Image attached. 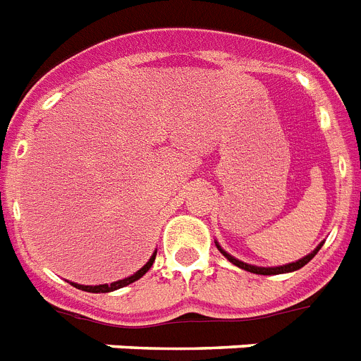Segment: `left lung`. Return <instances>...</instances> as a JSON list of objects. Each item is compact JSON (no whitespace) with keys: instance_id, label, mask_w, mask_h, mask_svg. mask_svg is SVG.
<instances>
[{"instance_id":"8db88e82","label":"left lung","mask_w":361,"mask_h":361,"mask_svg":"<svg viewBox=\"0 0 361 361\" xmlns=\"http://www.w3.org/2000/svg\"><path fill=\"white\" fill-rule=\"evenodd\" d=\"M323 243H324V241H321L319 245L315 247L314 251L310 252V255L302 256L300 260L291 262V264H286V266H279V267L251 266V264H245V262L238 260V258H234V256H232V255H228V252L225 251V249H221V245H219L217 241H216V247H217V249H219V252H221V255L225 256V258H227L228 262H231V264H234V266L240 267V269H245V271H249V273H256V275H282V273H291V271H297V269H300V267H305L306 264H308V262L312 260V258H314V256L317 255V252H319V249H321V247H323Z\"/></svg>"}]
</instances>
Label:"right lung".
Listing matches in <instances>:
<instances>
[{
    "instance_id": "right-lung-1",
    "label": "right lung",
    "mask_w": 361,
    "mask_h": 361,
    "mask_svg": "<svg viewBox=\"0 0 361 361\" xmlns=\"http://www.w3.org/2000/svg\"><path fill=\"white\" fill-rule=\"evenodd\" d=\"M154 256H157V251L151 255V258H149V262L145 264L142 269H138L134 275L127 276V279H123V281H116L112 282V284H99V286H85V284H75V282H71V286H75L77 290H82V291H88V293H109V291H114V290H120V288H125V286L133 284V282H136L138 279H142V276L147 273L149 269H151V266H153L154 262Z\"/></svg>"
}]
</instances>
